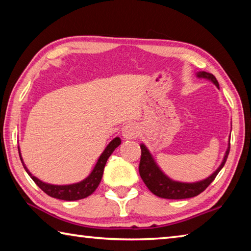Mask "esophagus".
<instances>
[{"label":"esophagus","instance_id":"esophagus-1","mask_svg":"<svg viewBox=\"0 0 251 251\" xmlns=\"http://www.w3.org/2000/svg\"><path fill=\"white\" fill-rule=\"evenodd\" d=\"M122 135L125 139H135L139 135V126L135 123L131 122L125 126L122 129Z\"/></svg>","mask_w":251,"mask_h":251}]
</instances>
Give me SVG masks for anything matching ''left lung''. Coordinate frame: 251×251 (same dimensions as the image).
<instances>
[{
  "label": "left lung",
  "mask_w": 251,
  "mask_h": 251,
  "mask_svg": "<svg viewBox=\"0 0 251 251\" xmlns=\"http://www.w3.org/2000/svg\"><path fill=\"white\" fill-rule=\"evenodd\" d=\"M197 77L209 79L210 81H213V83L216 85L217 88H219L217 79L215 78L213 74L200 72L197 73ZM140 148H141V160H140L139 173L149 190H150L153 194L162 197V199L184 200L191 199V197H194L201 194V193L204 192L206 188L208 187L209 184L214 181L215 177H216L217 174L219 173V171L223 169V166L226 163V160L230 150V143L228 144V149L225 153V156H224L222 164L219 165V168L207 178L196 183H182L171 179L170 177L166 176V175L160 170L159 166L156 165L147 147L144 146V144H141Z\"/></svg>",
  "instance_id": "8db88e82"
}]
</instances>
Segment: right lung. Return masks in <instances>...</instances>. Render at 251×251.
I'll return each instance as SVG.
<instances>
[{
  "label": "right lung",
  "mask_w": 251,
  "mask_h": 251,
  "mask_svg": "<svg viewBox=\"0 0 251 251\" xmlns=\"http://www.w3.org/2000/svg\"><path fill=\"white\" fill-rule=\"evenodd\" d=\"M120 143H121L120 138H114L112 141L108 144L107 148L104 149L103 153L100 155L99 160L95 166V169L92 170V172L90 173L89 176L81 182L76 183V184H70V185H51V184H47L39 181L37 177H35L30 174L27 168L25 166L23 159H22L21 156L20 149H19V153H20L21 161L22 163H23L25 171L27 172L30 178L36 183V185L41 188L43 192H45L47 195L54 197V199H58L63 201H78V200L86 199V197L91 195L92 193L96 191V188L98 187L101 178H102L103 169L105 166V163H107V160L109 159V156L112 154L114 149L120 146Z\"/></svg>",
  "instance_id": "right-lung-1"
}]
</instances>
